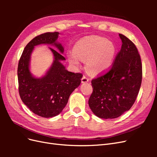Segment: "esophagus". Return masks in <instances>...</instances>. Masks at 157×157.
Here are the masks:
<instances>
[{"label":"esophagus","instance_id":"1","mask_svg":"<svg viewBox=\"0 0 157 157\" xmlns=\"http://www.w3.org/2000/svg\"><path fill=\"white\" fill-rule=\"evenodd\" d=\"M88 81H89V79H88L86 77H85V76H83L82 79H81L82 83H86V82H88Z\"/></svg>","mask_w":157,"mask_h":157}]
</instances>
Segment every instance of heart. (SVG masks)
Masks as SVG:
<instances>
[{
	"mask_svg": "<svg viewBox=\"0 0 157 157\" xmlns=\"http://www.w3.org/2000/svg\"><path fill=\"white\" fill-rule=\"evenodd\" d=\"M117 54V48L111 41L105 38L89 36L76 42L73 52L67 58L70 63L78 66L80 59L86 60V69L90 73L96 75L105 72L113 64Z\"/></svg>",
	"mask_w": 157,
	"mask_h": 157,
	"instance_id": "heart-1",
	"label": "heart"
}]
</instances>
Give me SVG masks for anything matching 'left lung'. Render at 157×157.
I'll return each mask as SVG.
<instances>
[{"mask_svg":"<svg viewBox=\"0 0 157 157\" xmlns=\"http://www.w3.org/2000/svg\"><path fill=\"white\" fill-rule=\"evenodd\" d=\"M122 40L111 69L92 80L93 92L88 105L99 118H115L128 111L134 103L142 80V64L135 44L119 34Z\"/></svg>","mask_w":157,"mask_h":157,"instance_id":"8db88e82","label":"left lung"}]
</instances>
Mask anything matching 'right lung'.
Returning <instances> with one entry per match:
<instances>
[{"instance_id": "add662e5", "label": "right lung", "mask_w": 157, "mask_h": 157, "mask_svg": "<svg viewBox=\"0 0 157 157\" xmlns=\"http://www.w3.org/2000/svg\"><path fill=\"white\" fill-rule=\"evenodd\" d=\"M58 32L46 33L31 40L24 48L17 67L19 93L23 103L36 115L44 118L53 117L62 111L69 98L81 82L82 75L68 71L61 61L64 48L58 42ZM40 44L55 46L57 51L49 47L54 61L46 74L40 78L34 77L30 71L32 52Z\"/></svg>"}]
</instances>
